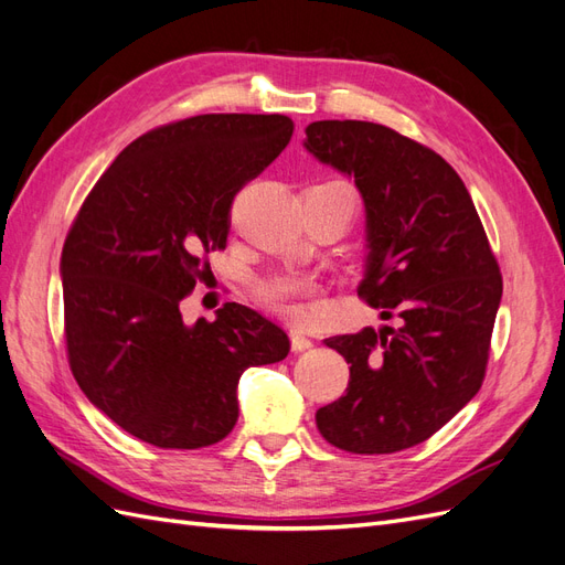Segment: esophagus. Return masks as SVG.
Returning a JSON list of instances; mask_svg holds the SVG:
<instances>
[{
	"mask_svg": "<svg viewBox=\"0 0 565 565\" xmlns=\"http://www.w3.org/2000/svg\"><path fill=\"white\" fill-rule=\"evenodd\" d=\"M289 337H292V351L301 353V351H309L313 347V341L306 337L301 330H289Z\"/></svg>",
	"mask_w": 565,
	"mask_h": 565,
	"instance_id": "34e87169",
	"label": "esophagus"
}]
</instances>
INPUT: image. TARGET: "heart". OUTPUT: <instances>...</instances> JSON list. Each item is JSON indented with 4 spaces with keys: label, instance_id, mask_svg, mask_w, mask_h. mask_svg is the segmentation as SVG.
I'll return each instance as SVG.
<instances>
[{
    "label": "heart",
    "instance_id": "b5f03b06",
    "mask_svg": "<svg viewBox=\"0 0 565 565\" xmlns=\"http://www.w3.org/2000/svg\"><path fill=\"white\" fill-rule=\"evenodd\" d=\"M252 292L266 311L295 318L299 316V301L316 292V282L301 273H270L254 280Z\"/></svg>",
    "mask_w": 565,
    "mask_h": 565
}]
</instances>
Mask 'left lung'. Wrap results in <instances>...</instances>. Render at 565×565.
Returning a JSON list of instances; mask_svg holds the SVG:
<instances>
[{
	"label": "left lung",
	"mask_w": 565,
	"mask_h": 565,
	"mask_svg": "<svg viewBox=\"0 0 565 565\" xmlns=\"http://www.w3.org/2000/svg\"><path fill=\"white\" fill-rule=\"evenodd\" d=\"M306 148L353 177L367 212L358 297L398 328L324 339L349 388L316 424L334 448L388 455L431 438L483 384L502 273L465 181L438 152L384 125L320 119Z\"/></svg>",
	"instance_id": "left-lung-1"
}]
</instances>
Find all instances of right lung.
I'll return each instance as SVG.
<instances>
[{"label": "right lung", "instance_id": "right-lung-1", "mask_svg": "<svg viewBox=\"0 0 565 565\" xmlns=\"http://www.w3.org/2000/svg\"><path fill=\"white\" fill-rule=\"evenodd\" d=\"M287 115L212 113L131 141L67 231L63 334L79 388L143 443L198 450L237 422L235 388L278 363L289 339L262 313L224 303L188 328L179 303L226 249L233 198L292 139Z\"/></svg>", "mask_w": 565, "mask_h": 565}]
</instances>
